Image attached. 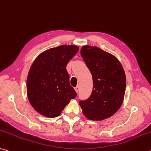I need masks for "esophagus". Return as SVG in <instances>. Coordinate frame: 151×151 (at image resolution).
Returning <instances> with one entry per match:
<instances>
[{"mask_svg":"<svg viewBox=\"0 0 151 151\" xmlns=\"http://www.w3.org/2000/svg\"><path fill=\"white\" fill-rule=\"evenodd\" d=\"M75 91H76V93H78V91H79V90H80V87L79 86H76V87L75 88Z\"/></svg>","mask_w":151,"mask_h":151,"instance_id":"34e87169","label":"esophagus"}]
</instances>
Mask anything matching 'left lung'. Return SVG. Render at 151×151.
I'll return each mask as SVG.
<instances>
[{"label":"left lung","mask_w":151,"mask_h":151,"mask_svg":"<svg viewBox=\"0 0 151 151\" xmlns=\"http://www.w3.org/2000/svg\"><path fill=\"white\" fill-rule=\"evenodd\" d=\"M81 54L93 83L90 97L79 101L83 113L91 120L108 118L119 109L124 100L126 82L122 66L114 56L97 47L85 45Z\"/></svg>","instance_id":"8db88e82"}]
</instances>
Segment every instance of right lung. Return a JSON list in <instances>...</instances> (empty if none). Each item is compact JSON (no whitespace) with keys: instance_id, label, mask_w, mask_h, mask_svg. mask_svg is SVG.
<instances>
[{"instance_id":"1","label":"right lung","mask_w":151,"mask_h":151,"mask_svg":"<svg viewBox=\"0 0 151 151\" xmlns=\"http://www.w3.org/2000/svg\"><path fill=\"white\" fill-rule=\"evenodd\" d=\"M78 50L76 45H60L42 52L33 62L27 76V93L38 113L56 118L76 97L66 68Z\"/></svg>"}]
</instances>
